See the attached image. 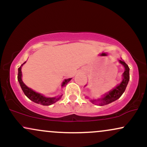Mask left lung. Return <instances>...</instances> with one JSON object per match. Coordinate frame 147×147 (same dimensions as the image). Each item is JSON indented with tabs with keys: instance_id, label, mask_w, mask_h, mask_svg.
I'll list each match as a JSON object with an SVG mask.
<instances>
[{
	"instance_id": "1",
	"label": "left lung",
	"mask_w": 147,
	"mask_h": 147,
	"mask_svg": "<svg viewBox=\"0 0 147 147\" xmlns=\"http://www.w3.org/2000/svg\"><path fill=\"white\" fill-rule=\"evenodd\" d=\"M119 63H122L124 65L125 70H124V73H123V80L121 82L119 85H118L117 87L115 88L113 90L110 91L109 93L105 95L102 98L98 99H92L90 100L92 103L95 104L96 102H98L100 106L106 105L110 103L114 102V101L117 100L119 97L122 96V95L124 93V92L126 90V88L127 86V84L129 83V68L128 65L126 64L124 61L119 60Z\"/></svg>"
}]
</instances>
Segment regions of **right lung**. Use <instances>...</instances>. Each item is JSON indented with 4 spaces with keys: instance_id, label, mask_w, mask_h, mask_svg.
I'll list each match as a JSON object with an SVG mask.
<instances>
[{
    "instance_id": "add662e5",
    "label": "right lung",
    "mask_w": 147,
    "mask_h": 147,
    "mask_svg": "<svg viewBox=\"0 0 147 147\" xmlns=\"http://www.w3.org/2000/svg\"><path fill=\"white\" fill-rule=\"evenodd\" d=\"M24 63L22 64L21 66ZM21 66L20 67V68H18V82H19L20 86H21L22 90H23L24 94L30 99V100H32V102H35V103H37V104H41V105L49 106V105H51V104H54V103H55L57 101H58L59 99L61 97L62 95H61V96H59V97H51V98H50V97H44V96L41 95V94L37 93V92H34V91L32 90L31 88H28L24 83H23V81H22ZM70 80H71V78L65 79V80L63 82V84H62V86H64L66 85V84H68Z\"/></svg>"
}]
</instances>
